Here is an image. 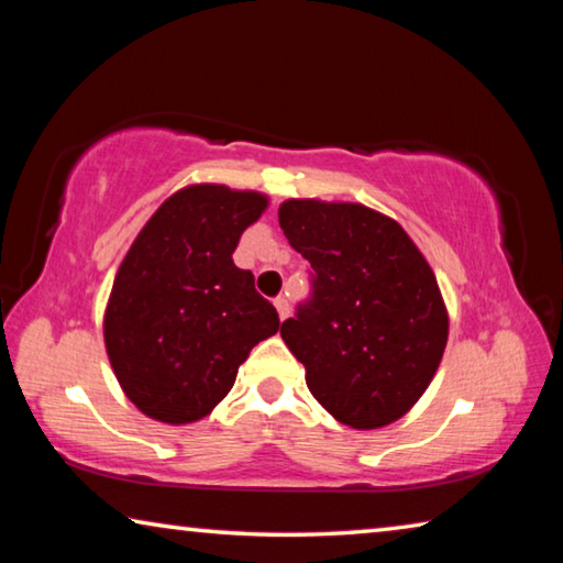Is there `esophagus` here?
Here are the masks:
<instances>
[{"mask_svg": "<svg viewBox=\"0 0 563 563\" xmlns=\"http://www.w3.org/2000/svg\"><path fill=\"white\" fill-rule=\"evenodd\" d=\"M275 310H278V316H280V320H285L290 316V302H288V298H275Z\"/></svg>", "mask_w": 563, "mask_h": 563, "instance_id": "esophagus-1", "label": "esophagus"}]
</instances>
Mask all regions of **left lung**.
Here are the masks:
<instances>
[{"label": "left lung", "mask_w": 563, "mask_h": 563, "mask_svg": "<svg viewBox=\"0 0 563 563\" xmlns=\"http://www.w3.org/2000/svg\"><path fill=\"white\" fill-rule=\"evenodd\" d=\"M278 218L312 268V298L280 325L312 397L352 430L397 422L430 387L450 335L430 263L367 206L290 198Z\"/></svg>", "instance_id": "8db88e82"}]
</instances>
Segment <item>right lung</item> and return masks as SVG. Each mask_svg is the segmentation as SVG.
<instances>
[{
    "instance_id": "right-lung-1",
    "label": "right lung",
    "mask_w": 563,
    "mask_h": 563,
    "mask_svg": "<svg viewBox=\"0 0 563 563\" xmlns=\"http://www.w3.org/2000/svg\"><path fill=\"white\" fill-rule=\"evenodd\" d=\"M265 208L258 190L186 186L131 243L103 312V342L121 389L146 417L188 424L211 415L251 350L278 332L253 273L233 263Z\"/></svg>"
}]
</instances>
